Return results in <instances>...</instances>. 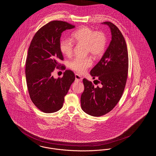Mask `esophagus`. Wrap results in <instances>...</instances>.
Instances as JSON below:
<instances>
[{"label": "esophagus", "instance_id": "esophagus-1", "mask_svg": "<svg viewBox=\"0 0 156 156\" xmlns=\"http://www.w3.org/2000/svg\"><path fill=\"white\" fill-rule=\"evenodd\" d=\"M75 81H77V82L82 81L83 78H82L80 75H78V74H75Z\"/></svg>", "mask_w": 156, "mask_h": 156}]
</instances>
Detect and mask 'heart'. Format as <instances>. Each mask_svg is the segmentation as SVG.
I'll list each match as a JSON object with an SVG mask.
<instances>
[{
  "instance_id": "obj_1",
  "label": "heart",
  "mask_w": 156,
  "mask_h": 156,
  "mask_svg": "<svg viewBox=\"0 0 156 156\" xmlns=\"http://www.w3.org/2000/svg\"><path fill=\"white\" fill-rule=\"evenodd\" d=\"M72 36L75 42L85 44L87 52L93 56H99L105 51L106 38L101 32H95L89 27H82L75 31ZM59 48L63 55L70 56L73 52V43L69 40L62 39L59 43ZM92 63L90 58H76L69 62V66L75 72L83 74L91 66Z\"/></svg>"
}]
</instances>
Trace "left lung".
Wrapping results in <instances>:
<instances>
[{
	"label": "left lung",
	"mask_w": 156,
	"mask_h": 156,
	"mask_svg": "<svg viewBox=\"0 0 156 156\" xmlns=\"http://www.w3.org/2000/svg\"><path fill=\"white\" fill-rule=\"evenodd\" d=\"M101 24L109 27L112 40L100 60L90 71L93 79L95 76L98 78V81H94L100 83L101 87H96L84 78V91L81 97L83 110L96 117L108 113L119 102L126 85L128 70V50L120 30L110 22Z\"/></svg>",
	"instance_id": "8db88e82"
}]
</instances>
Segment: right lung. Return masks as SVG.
<instances>
[{
    "label": "right lung",
    "mask_w": 156,
    "mask_h": 156,
    "mask_svg": "<svg viewBox=\"0 0 156 156\" xmlns=\"http://www.w3.org/2000/svg\"><path fill=\"white\" fill-rule=\"evenodd\" d=\"M74 28L64 21H51L36 33L28 48L25 66L28 90L33 103L43 112L60 110L64 97L75 81V75L70 70L63 72L61 78L51 75L59 66V62L63 59L59 48L62 33Z\"/></svg>",
    "instance_id": "add662e5"
}]
</instances>
